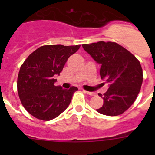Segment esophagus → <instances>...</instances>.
<instances>
[{
  "label": "esophagus",
  "instance_id": "34e87169",
  "mask_svg": "<svg viewBox=\"0 0 155 155\" xmlns=\"http://www.w3.org/2000/svg\"><path fill=\"white\" fill-rule=\"evenodd\" d=\"M83 92L85 94H87L90 95V96H94L95 95L94 92H89V91H85V90H83Z\"/></svg>",
  "mask_w": 155,
  "mask_h": 155
}]
</instances>
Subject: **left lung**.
I'll list each match as a JSON object with an SVG mask.
<instances>
[{
  "instance_id": "left-lung-1",
  "label": "left lung",
  "mask_w": 155,
  "mask_h": 155,
  "mask_svg": "<svg viewBox=\"0 0 155 155\" xmlns=\"http://www.w3.org/2000/svg\"><path fill=\"white\" fill-rule=\"evenodd\" d=\"M82 47L101 64L100 76L109 84L106 93L98 94L104 104L97 111L109 116L124 113L136 101L143 83V69L139 60L115 42L100 41L82 44Z\"/></svg>"
}]
</instances>
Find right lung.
I'll list each match as a JSON object with an SVG mask.
<instances>
[{"label":"right lung","mask_w":155,"mask_h":155,"mask_svg":"<svg viewBox=\"0 0 155 155\" xmlns=\"http://www.w3.org/2000/svg\"><path fill=\"white\" fill-rule=\"evenodd\" d=\"M80 45H46L33 51L20 68L17 90L21 104L31 115L43 121H50L68 108L73 93L72 86L63 89L55 86L54 79L59 75L70 55Z\"/></svg>","instance_id":"add662e5"}]
</instances>
